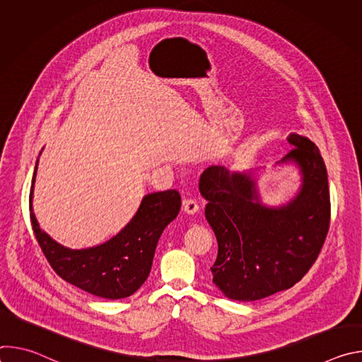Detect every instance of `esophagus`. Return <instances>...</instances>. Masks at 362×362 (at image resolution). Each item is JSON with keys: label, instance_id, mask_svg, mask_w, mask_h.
Here are the masks:
<instances>
[{"label": "esophagus", "instance_id": "34e87169", "mask_svg": "<svg viewBox=\"0 0 362 362\" xmlns=\"http://www.w3.org/2000/svg\"><path fill=\"white\" fill-rule=\"evenodd\" d=\"M183 209H185V212L186 214H190V215H193V214H196L197 211H199V203H197V200L196 199H185L183 200Z\"/></svg>", "mask_w": 362, "mask_h": 362}]
</instances>
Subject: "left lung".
Returning <instances> with one entry per match:
<instances>
[{
  "mask_svg": "<svg viewBox=\"0 0 362 362\" xmlns=\"http://www.w3.org/2000/svg\"><path fill=\"white\" fill-rule=\"evenodd\" d=\"M282 162H293L302 175L299 193L281 208L261 203L250 173L206 169L199 182L206 221L218 239L211 268L214 284L235 300H256L299 282L311 269L329 230L328 175L320 148L303 136Z\"/></svg>",
  "mask_w": 362,
  "mask_h": 362,
  "instance_id": "left-lung-1",
  "label": "left lung"
}]
</instances>
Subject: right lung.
Instances as JSON below:
<instances>
[{
	"label": "right lung",
	"instance_id": "right-lung-1",
	"mask_svg": "<svg viewBox=\"0 0 362 362\" xmlns=\"http://www.w3.org/2000/svg\"><path fill=\"white\" fill-rule=\"evenodd\" d=\"M37 166L38 160L30 190V219L51 268L66 282L100 298L122 299L133 295L150 274L162 232L180 211L179 192L146 194L137 214L115 238L88 249H69L41 230L33 214Z\"/></svg>",
	"mask_w": 362,
	"mask_h": 362
}]
</instances>
